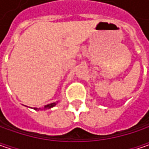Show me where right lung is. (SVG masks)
I'll return each instance as SVG.
<instances>
[{"label": "right lung", "mask_w": 149, "mask_h": 149, "mask_svg": "<svg viewBox=\"0 0 149 149\" xmlns=\"http://www.w3.org/2000/svg\"><path fill=\"white\" fill-rule=\"evenodd\" d=\"M57 103H58V101H56V102H54V103H51V104H47V105H45L42 109H51V108H53L54 106L57 104ZM34 109L35 110H40V109H41L40 108H34Z\"/></svg>", "instance_id": "obj_1"}]
</instances>
